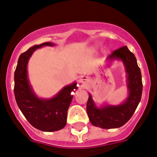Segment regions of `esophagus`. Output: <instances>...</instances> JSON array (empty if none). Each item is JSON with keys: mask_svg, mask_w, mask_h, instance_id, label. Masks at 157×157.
<instances>
[{"mask_svg": "<svg viewBox=\"0 0 157 157\" xmlns=\"http://www.w3.org/2000/svg\"><path fill=\"white\" fill-rule=\"evenodd\" d=\"M78 82L84 85V84H86L89 82V78L86 75H81L78 78Z\"/></svg>", "mask_w": 157, "mask_h": 157, "instance_id": "1", "label": "esophagus"}]
</instances>
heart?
Instances as JSON below:
<instances>
[{"mask_svg": "<svg viewBox=\"0 0 157 157\" xmlns=\"http://www.w3.org/2000/svg\"><path fill=\"white\" fill-rule=\"evenodd\" d=\"M98 47L97 45L91 46V47H90V51L91 53H95L98 52Z\"/></svg>", "mask_w": 157, "mask_h": 157, "instance_id": "heart-1", "label": "heart"}]
</instances>
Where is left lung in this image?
<instances>
[{
  "label": "left lung",
  "mask_w": 157,
  "mask_h": 157,
  "mask_svg": "<svg viewBox=\"0 0 157 157\" xmlns=\"http://www.w3.org/2000/svg\"><path fill=\"white\" fill-rule=\"evenodd\" d=\"M115 60L122 62L126 73V86L128 96L117 105L104 104L98 106L89 93L86 112L93 126L101 128H117L123 126L129 121L140 101L143 83L142 75L136 57L127 46L116 50L106 59L108 65Z\"/></svg>",
  "instance_id": "obj_1"
}]
</instances>
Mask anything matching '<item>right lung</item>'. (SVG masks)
<instances>
[{
  "label": "right lung",
  "mask_w": 157,
  "mask_h": 157,
  "mask_svg": "<svg viewBox=\"0 0 157 157\" xmlns=\"http://www.w3.org/2000/svg\"><path fill=\"white\" fill-rule=\"evenodd\" d=\"M51 42L31 47L20 55L14 71V96L17 106L31 126L42 132L62 129L67 123V110L77 90L74 82L64 86L51 98H42L35 93L28 75V63L36 50L44 46H54Z\"/></svg>",
  "instance_id": "right-lung-1"
}]
</instances>
